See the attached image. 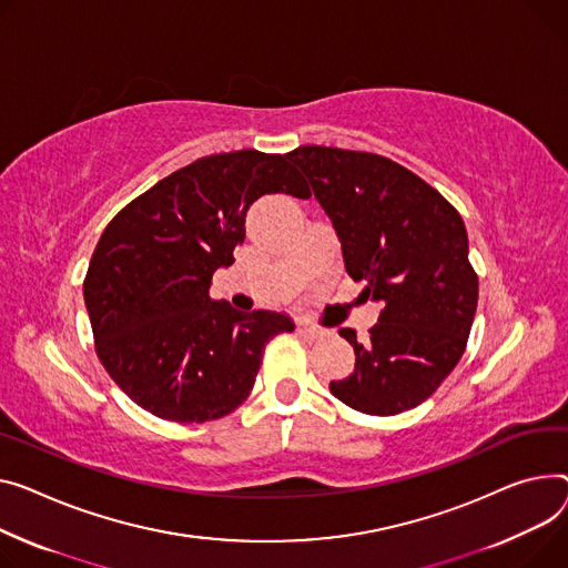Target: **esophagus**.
Returning <instances> with one entry per match:
<instances>
[{"instance_id":"34e87169","label":"esophagus","mask_w":568,"mask_h":568,"mask_svg":"<svg viewBox=\"0 0 568 568\" xmlns=\"http://www.w3.org/2000/svg\"><path fill=\"white\" fill-rule=\"evenodd\" d=\"M296 333H298L301 337H304V339H311V343H313V339H320V337L324 335L322 328H315V326H311V324H298V326H296Z\"/></svg>"}]
</instances>
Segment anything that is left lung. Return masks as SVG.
Here are the masks:
<instances>
[{
    "label": "left lung",
    "mask_w": 568,
    "mask_h": 568,
    "mask_svg": "<svg viewBox=\"0 0 568 568\" xmlns=\"http://www.w3.org/2000/svg\"><path fill=\"white\" fill-rule=\"evenodd\" d=\"M304 173L343 244L345 270L384 311L354 347L356 367L331 393L367 415L423 404L457 367L477 311V274L462 214L402 164L361 150L298 145Z\"/></svg>",
    "instance_id": "1"
}]
</instances>
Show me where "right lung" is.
<instances>
[{
    "label": "right lung",
    "mask_w": 568,
    "mask_h": 568,
    "mask_svg": "<svg viewBox=\"0 0 568 568\" xmlns=\"http://www.w3.org/2000/svg\"><path fill=\"white\" fill-rule=\"evenodd\" d=\"M264 194L311 199L283 155H210L171 173L113 216L84 278L95 354L116 386L171 423H207L251 393L264 347L294 331L270 311L210 296L231 267L248 207Z\"/></svg>",
    "instance_id": "obj_1"
}]
</instances>
